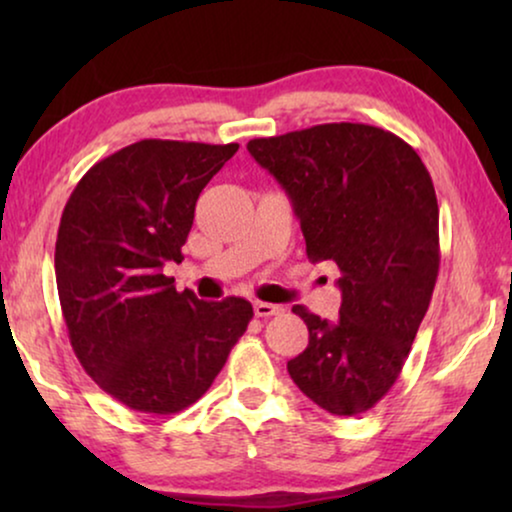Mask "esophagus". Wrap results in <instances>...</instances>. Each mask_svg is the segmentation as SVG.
<instances>
[{
  "mask_svg": "<svg viewBox=\"0 0 512 512\" xmlns=\"http://www.w3.org/2000/svg\"><path fill=\"white\" fill-rule=\"evenodd\" d=\"M254 312H256V317L268 319V317H275V314H282L284 307L282 305H272V303H263V300H256Z\"/></svg>",
  "mask_w": 512,
  "mask_h": 512,
  "instance_id": "1",
  "label": "esophagus"
}]
</instances>
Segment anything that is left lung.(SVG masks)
<instances>
[{"instance_id": "obj_1", "label": "left lung", "mask_w": 512, "mask_h": 512, "mask_svg": "<svg viewBox=\"0 0 512 512\" xmlns=\"http://www.w3.org/2000/svg\"><path fill=\"white\" fill-rule=\"evenodd\" d=\"M247 149L289 193L307 258L340 270L338 319L293 307L310 342L286 363L291 380L331 415H361L401 375L436 286L431 174L408 142L366 123L312 125Z\"/></svg>"}]
</instances>
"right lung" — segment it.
Returning <instances> with one entry per match:
<instances>
[{"label":"right lung","mask_w":512,"mask_h":512,"mask_svg":"<svg viewBox=\"0 0 512 512\" xmlns=\"http://www.w3.org/2000/svg\"><path fill=\"white\" fill-rule=\"evenodd\" d=\"M240 144L142 139L83 174L62 212L55 282L76 359L100 389L149 415L193 405L226 366L254 307L174 289L195 202Z\"/></svg>","instance_id":"add662e5"}]
</instances>
